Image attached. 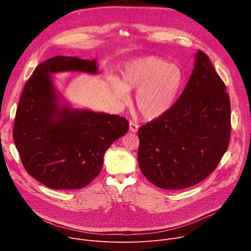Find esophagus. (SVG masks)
Here are the masks:
<instances>
[{
	"label": "esophagus",
	"mask_w": 251,
	"mask_h": 251,
	"mask_svg": "<svg viewBox=\"0 0 251 251\" xmlns=\"http://www.w3.org/2000/svg\"><path fill=\"white\" fill-rule=\"evenodd\" d=\"M129 125H130L129 130H130L131 132H134V133H135V132H137V131H138V129H139V125H138L137 123H134V122L130 121Z\"/></svg>",
	"instance_id": "1"
}]
</instances>
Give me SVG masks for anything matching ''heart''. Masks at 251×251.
I'll use <instances>...</instances> for the list:
<instances>
[{"label": "heart", "mask_w": 251, "mask_h": 251, "mask_svg": "<svg viewBox=\"0 0 251 251\" xmlns=\"http://www.w3.org/2000/svg\"><path fill=\"white\" fill-rule=\"evenodd\" d=\"M183 79L180 66L158 56H147L128 62L122 71L120 82L113 81L111 89L117 98L126 100L128 90L137 88V108L143 117L154 120L172 108Z\"/></svg>", "instance_id": "heart-1"}]
</instances>
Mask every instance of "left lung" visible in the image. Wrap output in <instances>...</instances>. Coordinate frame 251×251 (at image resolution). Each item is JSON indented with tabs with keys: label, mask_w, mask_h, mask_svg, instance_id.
Wrapping results in <instances>:
<instances>
[{
	"label": "left lung",
	"mask_w": 251,
	"mask_h": 251,
	"mask_svg": "<svg viewBox=\"0 0 251 251\" xmlns=\"http://www.w3.org/2000/svg\"><path fill=\"white\" fill-rule=\"evenodd\" d=\"M226 90L208 56L198 50L190 79L172 108L138 129V164L152 184L186 189L216 170L230 137Z\"/></svg>",
	"instance_id": "obj_1"
}]
</instances>
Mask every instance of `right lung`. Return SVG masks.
Masks as SVG:
<instances>
[{
    "label": "right lung",
    "mask_w": 251,
    "mask_h": 251,
    "mask_svg": "<svg viewBox=\"0 0 251 251\" xmlns=\"http://www.w3.org/2000/svg\"><path fill=\"white\" fill-rule=\"evenodd\" d=\"M62 71L97 75L98 66L95 59L62 55L38 65L21 95L13 137L28 175L53 190H77L99 175L107 149L127 133L129 122L71 108L51 77Z\"/></svg>",
    "instance_id": "add662e5"
}]
</instances>
